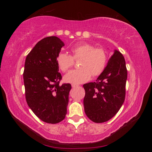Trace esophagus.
<instances>
[{
    "mask_svg": "<svg viewBox=\"0 0 152 152\" xmlns=\"http://www.w3.org/2000/svg\"><path fill=\"white\" fill-rule=\"evenodd\" d=\"M79 86V85H77V84H72V87H73V88H75V87H78Z\"/></svg>",
    "mask_w": 152,
    "mask_h": 152,
    "instance_id": "esophagus-1",
    "label": "esophagus"
}]
</instances>
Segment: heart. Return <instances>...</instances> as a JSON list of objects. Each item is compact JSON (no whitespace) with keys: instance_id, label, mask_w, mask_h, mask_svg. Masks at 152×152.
Here are the masks:
<instances>
[{"instance_id":"b5f03b06","label":"heart","mask_w":152,"mask_h":152,"mask_svg":"<svg viewBox=\"0 0 152 152\" xmlns=\"http://www.w3.org/2000/svg\"><path fill=\"white\" fill-rule=\"evenodd\" d=\"M72 56L59 53L56 57L59 68L63 72L68 71L74 64V60L80 59L79 70H73L64 77L67 83L82 84L88 81L91 77L100 75L107 63V54L103 48H95L88 43H76L70 48Z\"/></svg>"}]
</instances>
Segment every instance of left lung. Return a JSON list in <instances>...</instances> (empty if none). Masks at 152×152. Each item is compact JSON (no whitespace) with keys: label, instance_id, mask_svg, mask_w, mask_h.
Returning <instances> with one entry per match:
<instances>
[{"label":"left lung","instance_id":"obj_1","mask_svg":"<svg viewBox=\"0 0 152 152\" xmlns=\"http://www.w3.org/2000/svg\"><path fill=\"white\" fill-rule=\"evenodd\" d=\"M127 77L125 59L115 50L96 82L83 85L84 111L91 121L102 123L115 115L125 100Z\"/></svg>","mask_w":152,"mask_h":152}]
</instances>
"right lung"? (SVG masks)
I'll return each mask as SVG.
<instances>
[{"label": "right lung", "mask_w": 152, "mask_h": 152, "mask_svg": "<svg viewBox=\"0 0 152 152\" xmlns=\"http://www.w3.org/2000/svg\"><path fill=\"white\" fill-rule=\"evenodd\" d=\"M57 37L44 38L26 56L23 80L26 103L35 115L49 124H57L67 113L70 84L59 86L57 55L64 46Z\"/></svg>", "instance_id": "add662e5"}]
</instances>
